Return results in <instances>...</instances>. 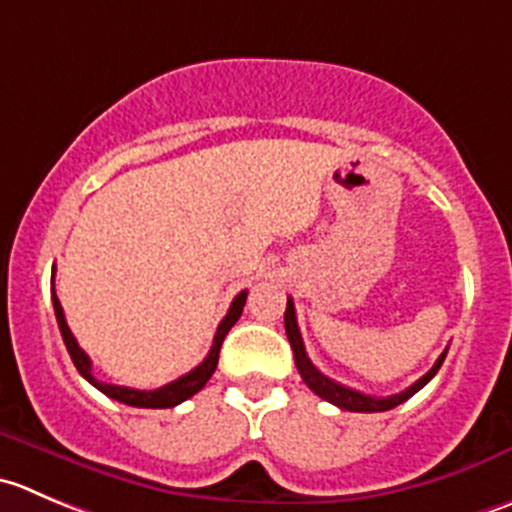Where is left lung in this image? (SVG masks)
Returning <instances> with one entry per match:
<instances>
[{
	"mask_svg": "<svg viewBox=\"0 0 512 512\" xmlns=\"http://www.w3.org/2000/svg\"><path fill=\"white\" fill-rule=\"evenodd\" d=\"M285 332H287V340H290V345H292V352H295V365H297V370H300V375H302V380H305L307 388H310L315 395H320L322 400H327V403L337 405V408H342V410H350V413H382V410L398 408L400 403H405L408 398H413L418 390H423L425 385L433 380L435 372H438L440 365H443L445 355H448V350H445L443 355L435 360V365L430 367V370L425 372L418 382H413L408 390H403V393L388 395V398H375V395H365V393H360V390H352V388H347V385H340V382L330 380V377L322 375V372L312 365V360L307 357V352H305V342H302L300 327H297L295 305H292L290 297H287V310H285Z\"/></svg>",
	"mask_w": 512,
	"mask_h": 512,
	"instance_id": "left-lung-1",
	"label": "left lung"
}]
</instances>
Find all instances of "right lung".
Instances as JSON below:
<instances>
[{
    "label": "right lung",
    "instance_id": "right-lung-1",
    "mask_svg": "<svg viewBox=\"0 0 512 512\" xmlns=\"http://www.w3.org/2000/svg\"><path fill=\"white\" fill-rule=\"evenodd\" d=\"M245 300H247V290H242L240 295L232 300L230 310H227V315L222 317V322L217 325L215 340H212L210 352H207V357L200 362V365L195 367V370H190L187 375L177 377V380L167 382V385H162V388H157V390H135V388H122V385H109V382L97 380V377L92 375V360H89L87 352H84L82 347L77 345V340H74V335H72V330H69L67 320H64V310H62V305H59V300H57V292H54V275H52L54 315H57L59 332H62V340H64V345H67V352H69V357H72L74 367H77L79 375H82L84 380L92 382L99 393H104L107 398L117 400V403L132 405V408H175V405L185 403L187 398H192L195 393H200V390L207 385V380L212 377V372H215L217 360H220L222 342H225L230 327L235 325L237 320H240L242 307H245Z\"/></svg>",
    "mask_w": 512,
    "mask_h": 512
}]
</instances>
